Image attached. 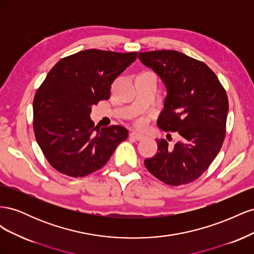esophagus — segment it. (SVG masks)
Instances as JSON below:
<instances>
[{"instance_id": "34e87169", "label": "esophagus", "mask_w": 254, "mask_h": 254, "mask_svg": "<svg viewBox=\"0 0 254 254\" xmlns=\"http://www.w3.org/2000/svg\"><path fill=\"white\" fill-rule=\"evenodd\" d=\"M130 137H131V139H133V140H136V141H142V140L146 139V135L137 133V132H131V133H130Z\"/></svg>"}]
</instances>
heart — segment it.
I'll return each mask as SVG.
<instances>
[{
    "label": "heart",
    "mask_w": 254,
    "mask_h": 254,
    "mask_svg": "<svg viewBox=\"0 0 254 254\" xmlns=\"http://www.w3.org/2000/svg\"><path fill=\"white\" fill-rule=\"evenodd\" d=\"M144 125V123L142 122V121H140V122H137L136 123V126H139V127H141V126H143Z\"/></svg>",
    "instance_id": "b5f03b06"
}]
</instances>
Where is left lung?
Wrapping results in <instances>:
<instances>
[{"instance_id":"1","label":"left lung","mask_w":254,"mask_h":254,"mask_svg":"<svg viewBox=\"0 0 254 254\" xmlns=\"http://www.w3.org/2000/svg\"><path fill=\"white\" fill-rule=\"evenodd\" d=\"M139 59L166 87L158 126L180 137L175 145L157 140L158 151L145 159V166L168 186L193 182L207 170L224 143L229 110L226 90L209 66L183 53L141 52Z\"/></svg>"}]
</instances>
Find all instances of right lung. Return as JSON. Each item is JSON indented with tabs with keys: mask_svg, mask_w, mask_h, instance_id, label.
I'll return each mask as SVG.
<instances>
[{
	"mask_svg": "<svg viewBox=\"0 0 254 254\" xmlns=\"http://www.w3.org/2000/svg\"><path fill=\"white\" fill-rule=\"evenodd\" d=\"M136 56L92 49L52 67L35 94L33 124L37 143L56 171L75 178L96 172L127 139L122 126L94 127L90 113L92 106L109 99L112 82Z\"/></svg>",
	"mask_w": 254,
	"mask_h": 254,
	"instance_id": "add662e5",
	"label": "right lung"
}]
</instances>
